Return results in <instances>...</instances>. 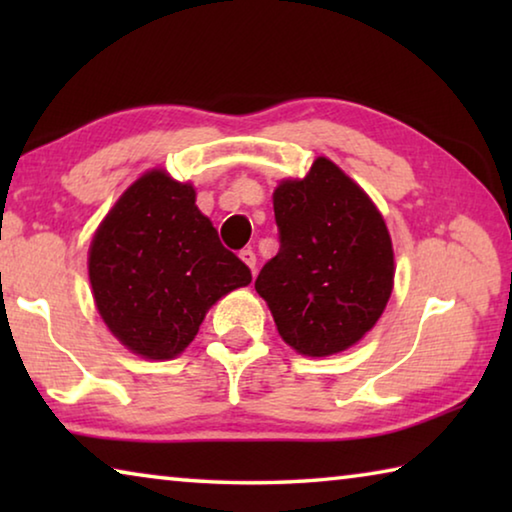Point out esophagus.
<instances>
[{"mask_svg": "<svg viewBox=\"0 0 512 512\" xmlns=\"http://www.w3.org/2000/svg\"><path fill=\"white\" fill-rule=\"evenodd\" d=\"M239 257H241V262H244V264L250 268V271L255 273V264H257L255 250H253V248H244V250H241V253H239Z\"/></svg>", "mask_w": 512, "mask_h": 512, "instance_id": "esophagus-1", "label": "esophagus"}]
</instances>
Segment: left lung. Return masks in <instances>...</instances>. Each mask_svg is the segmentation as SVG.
<instances>
[{
  "label": "left lung",
  "instance_id": "obj_1",
  "mask_svg": "<svg viewBox=\"0 0 512 512\" xmlns=\"http://www.w3.org/2000/svg\"><path fill=\"white\" fill-rule=\"evenodd\" d=\"M280 250L255 289L282 341L305 357L348 350L370 332L393 291L395 259L384 216L332 160L273 192Z\"/></svg>",
  "mask_w": 512,
  "mask_h": 512
}]
</instances>
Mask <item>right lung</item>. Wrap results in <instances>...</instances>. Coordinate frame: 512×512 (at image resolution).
<instances>
[{
	"label": "right lung",
	"instance_id": "1",
	"mask_svg": "<svg viewBox=\"0 0 512 512\" xmlns=\"http://www.w3.org/2000/svg\"><path fill=\"white\" fill-rule=\"evenodd\" d=\"M92 296L103 323L144 359H173L194 341L216 300L253 275L223 248L196 192L164 169L119 196L90 244Z\"/></svg>",
	"mask_w": 512,
	"mask_h": 512
}]
</instances>
